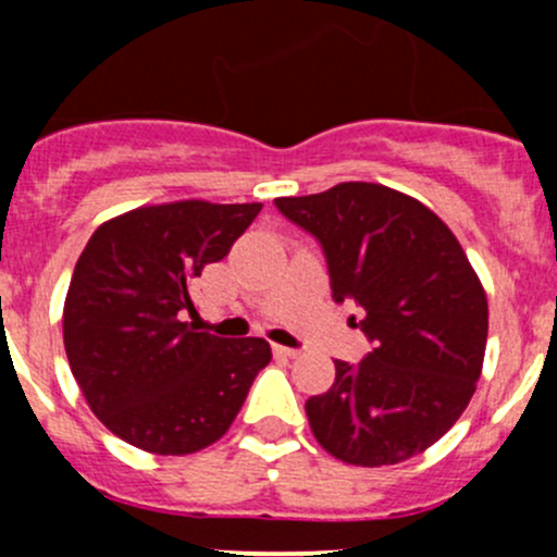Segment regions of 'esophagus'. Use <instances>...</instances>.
<instances>
[{"instance_id":"34e87169","label":"esophagus","mask_w":557,"mask_h":557,"mask_svg":"<svg viewBox=\"0 0 557 557\" xmlns=\"http://www.w3.org/2000/svg\"><path fill=\"white\" fill-rule=\"evenodd\" d=\"M274 356H280V358H296V356H299V350H296V347L274 345Z\"/></svg>"}]
</instances>
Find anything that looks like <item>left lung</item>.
I'll return each mask as SVG.
<instances>
[{
  "instance_id": "left-lung-1",
  "label": "left lung",
  "mask_w": 557,
  "mask_h": 557,
  "mask_svg": "<svg viewBox=\"0 0 557 557\" xmlns=\"http://www.w3.org/2000/svg\"><path fill=\"white\" fill-rule=\"evenodd\" d=\"M274 207L312 234L336 305L361 307L372 342L361 363L305 404L314 440L352 466H391L453 429L474 396L487 342V299L455 234L412 196L339 183ZM356 320V318H352Z\"/></svg>"
}]
</instances>
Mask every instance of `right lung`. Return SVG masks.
<instances>
[{"instance_id": "right-lung-1", "label": "right lung", "mask_w": 557, "mask_h": 557, "mask_svg": "<svg viewBox=\"0 0 557 557\" xmlns=\"http://www.w3.org/2000/svg\"><path fill=\"white\" fill-rule=\"evenodd\" d=\"M261 205L172 201L102 223L77 258L64 301L70 369L99 420L128 445L188 455L221 440L256 374L267 339L196 331L188 288L228 256Z\"/></svg>"}]
</instances>
